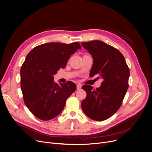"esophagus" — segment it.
<instances>
[{
	"mask_svg": "<svg viewBox=\"0 0 152 152\" xmlns=\"http://www.w3.org/2000/svg\"><path fill=\"white\" fill-rule=\"evenodd\" d=\"M81 88H82V85H81V84H78L76 86V89H77V90H80V89H81Z\"/></svg>",
	"mask_w": 152,
	"mask_h": 152,
	"instance_id": "obj_1",
	"label": "esophagus"
}]
</instances>
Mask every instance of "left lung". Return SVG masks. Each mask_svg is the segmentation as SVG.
<instances>
[{
    "mask_svg": "<svg viewBox=\"0 0 152 152\" xmlns=\"http://www.w3.org/2000/svg\"><path fill=\"white\" fill-rule=\"evenodd\" d=\"M93 56L90 76L98 75L102 82L96 89L89 85L82 87L87 93L81 107L93 120L101 121L113 116L121 106L129 87L130 70L122 54L101 40L82 42Z\"/></svg>",
    "mask_w": 152,
    "mask_h": 152,
    "instance_id": "left-lung-1",
    "label": "left lung"
}]
</instances>
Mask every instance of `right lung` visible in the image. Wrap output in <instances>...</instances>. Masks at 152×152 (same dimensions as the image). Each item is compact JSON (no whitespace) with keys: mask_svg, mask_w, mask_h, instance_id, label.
<instances>
[{"mask_svg":"<svg viewBox=\"0 0 152 152\" xmlns=\"http://www.w3.org/2000/svg\"><path fill=\"white\" fill-rule=\"evenodd\" d=\"M80 48L78 42H50L34 47L27 54L20 68V87L25 104L39 119L57 116L76 90L73 82L59 85L53 76L65 68L71 55Z\"/></svg>","mask_w":152,"mask_h":152,"instance_id":"1","label":"right lung"}]
</instances>
